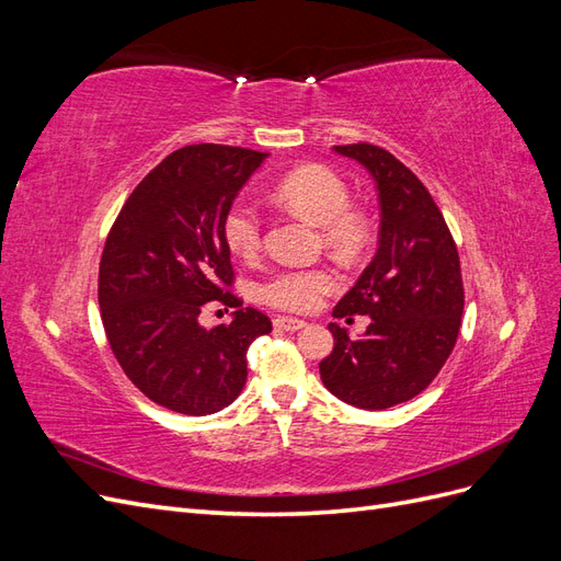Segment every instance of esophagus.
<instances>
[{"mask_svg":"<svg viewBox=\"0 0 561 561\" xmlns=\"http://www.w3.org/2000/svg\"><path fill=\"white\" fill-rule=\"evenodd\" d=\"M274 325H276L278 330H283V332H297V330H301V328H307V322L299 320V318H290V316H278V318L274 320Z\"/></svg>","mask_w":561,"mask_h":561,"instance_id":"obj_1","label":"esophagus"}]
</instances>
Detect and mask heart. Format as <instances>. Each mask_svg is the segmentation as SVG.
<instances>
[{"label": "heart", "mask_w": 561, "mask_h": 561, "mask_svg": "<svg viewBox=\"0 0 561 561\" xmlns=\"http://www.w3.org/2000/svg\"><path fill=\"white\" fill-rule=\"evenodd\" d=\"M285 208L322 229V241L339 254L358 252L367 227L360 213L351 210L348 184L332 168L309 163L287 173L274 190ZM225 241L233 254L252 260L262 245V222L257 208L236 203L225 215ZM336 287L330 268H283L262 283L260 295L266 304L285 311H311Z\"/></svg>", "instance_id": "b5f03b06"}]
</instances>
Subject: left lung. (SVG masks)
Returning <instances> with one entry per match:
<instances>
[{
	"label": "left lung",
	"mask_w": 561,
	"mask_h": 561,
	"mask_svg": "<svg viewBox=\"0 0 561 561\" xmlns=\"http://www.w3.org/2000/svg\"><path fill=\"white\" fill-rule=\"evenodd\" d=\"M377 184L379 248L332 316H369L360 339L330 322L334 348L320 363L332 396L360 410H388L426 388L454 351L463 316L456 243L421 180L390 151L358 142L332 147Z\"/></svg>",
	"instance_id": "left-lung-1"
}]
</instances>
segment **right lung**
<instances>
[{"label":"right lung","instance_id":"add662e5","mask_svg":"<svg viewBox=\"0 0 561 561\" xmlns=\"http://www.w3.org/2000/svg\"><path fill=\"white\" fill-rule=\"evenodd\" d=\"M268 154L190 145L168 154L118 213L100 260L98 301L114 358L165 410L206 416L245 386L248 348L271 320L227 293L233 283L225 215ZM208 300L231 323L199 325Z\"/></svg>","mask_w":561,"mask_h":561}]
</instances>
